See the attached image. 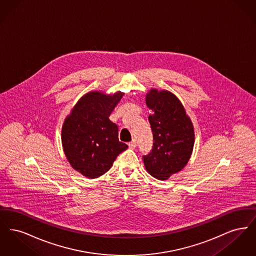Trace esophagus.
<instances>
[{"mask_svg":"<svg viewBox=\"0 0 256 256\" xmlns=\"http://www.w3.org/2000/svg\"><path fill=\"white\" fill-rule=\"evenodd\" d=\"M136 146H137V144H136V140H135V139H134L132 142H130V143H128V146H130V148H136Z\"/></svg>","mask_w":256,"mask_h":256,"instance_id":"1","label":"esophagus"}]
</instances>
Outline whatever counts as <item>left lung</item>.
<instances>
[{"instance_id": "8db88e82", "label": "left lung", "mask_w": 256, "mask_h": 256, "mask_svg": "<svg viewBox=\"0 0 256 256\" xmlns=\"http://www.w3.org/2000/svg\"><path fill=\"white\" fill-rule=\"evenodd\" d=\"M146 104L154 111L148 116L154 146L143 160L150 176L165 180L187 164L194 146V128L182 102L170 92L152 89Z\"/></svg>"}]
</instances>
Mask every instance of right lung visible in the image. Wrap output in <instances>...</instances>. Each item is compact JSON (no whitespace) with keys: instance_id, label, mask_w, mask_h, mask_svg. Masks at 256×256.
Listing matches in <instances>:
<instances>
[{"instance_id":"add662e5","label":"right lung","mask_w":256,"mask_h":256,"mask_svg":"<svg viewBox=\"0 0 256 256\" xmlns=\"http://www.w3.org/2000/svg\"><path fill=\"white\" fill-rule=\"evenodd\" d=\"M122 95L89 92L63 124L61 140L65 156L74 169L88 178L106 172L118 154L128 148L119 141L117 124L108 118Z\"/></svg>"}]
</instances>
